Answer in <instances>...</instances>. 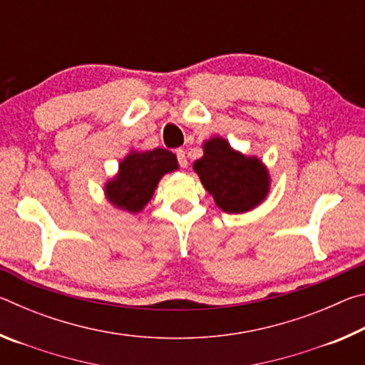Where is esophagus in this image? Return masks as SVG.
<instances>
[{
  "label": "esophagus",
  "mask_w": 365,
  "mask_h": 365,
  "mask_svg": "<svg viewBox=\"0 0 365 365\" xmlns=\"http://www.w3.org/2000/svg\"><path fill=\"white\" fill-rule=\"evenodd\" d=\"M177 159H178V164H180V168H187L188 165V160H187V154H185L183 150H177Z\"/></svg>",
  "instance_id": "34e87169"
}]
</instances>
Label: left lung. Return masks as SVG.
I'll return each mask as SVG.
<instances>
[{"mask_svg":"<svg viewBox=\"0 0 365 365\" xmlns=\"http://www.w3.org/2000/svg\"><path fill=\"white\" fill-rule=\"evenodd\" d=\"M202 150L193 169L222 211L242 214L261 205L270 188L269 170L261 160L235 151L222 137L209 138Z\"/></svg>","mask_w":365,"mask_h":365,"instance_id":"obj_1","label":"left lung"}]
</instances>
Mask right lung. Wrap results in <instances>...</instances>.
Here are the masks:
<instances>
[{"label":"right lung","mask_w":365,"mask_h":365,"mask_svg":"<svg viewBox=\"0 0 365 365\" xmlns=\"http://www.w3.org/2000/svg\"><path fill=\"white\" fill-rule=\"evenodd\" d=\"M178 169L175 154L164 148L132 151L119 164V172L106 183L104 195L110 205L127 212H140L153 197L160 178Z\"/></svg>","instance_id":"obj_1"}]
</instances>
